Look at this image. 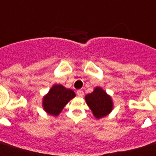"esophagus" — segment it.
<instances>
[{
  "label": "esophagus",
  "mask_w": 156,
  "mask_h": 156,
  "mask_svg": "<svg viewBox=\"0 0 156 156\" xmlns=\"http://www.w3.org/2000/svg\"><path fill=\"white\" fill-rule=\"evenodd\" d=\"M77 95H78V97H83L84 93H83V91L82 90H78L77 91Z\"/></svg>",
  "instance_id": "esophagus-1"
}]
</instances>
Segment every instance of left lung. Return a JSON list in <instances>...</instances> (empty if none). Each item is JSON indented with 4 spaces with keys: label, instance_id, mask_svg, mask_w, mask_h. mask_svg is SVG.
<instances>
[{
    "label": "left lung",
    "instance_id": "1",
    "mask_svg": "<svg viewBox=\"0 0 156 156\" xmlns=\"http://www.w3.org/2000/svg\"><path fill=\"white\" fill-rule=\"evenodd\" d=\"M87 105L97 119L110 114L113 108L111 97L101 87H96L94 91L85 97Z\"/></svg>",
    "mask_w": 156,
    "mask_h": 156
}]
</instances>
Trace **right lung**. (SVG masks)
I'll use <instances>...</instances> for the list:
<instances>
[{"mask_svg":"<svg viewBox=\"0 0 156 156\" xmlns=\"http://www.w3.org/2000/svg\"><path fill=\"white\" fill-rule=\"evenodd\" d=\"M76 95L71 89L65 88L62 85H54L43 98V107L46 112L57 116L65 105Z\"/></svg>","mask_w":156,"mask_h":156,"instance_id":"add662e5","label":"right lung"}]
</instances>
